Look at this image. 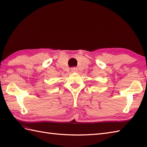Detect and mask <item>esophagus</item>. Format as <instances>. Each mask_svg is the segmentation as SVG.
Instances as JSON below:
<instances>
[{"label":"esophagus","mask_w":147,"mask_h":147,"mask_svg":"<svg viewBox=\"0 0 147 147\" xmlns=\"http://www.w3.org/2000/svg\"><path fill=\"white\" fill-rule=\"evenodd\" d=\"M71 71L73 73H76L78 71V69L76 67H72V68H71Z\"/></svg>","instance_id":"1"}]
</instances>
